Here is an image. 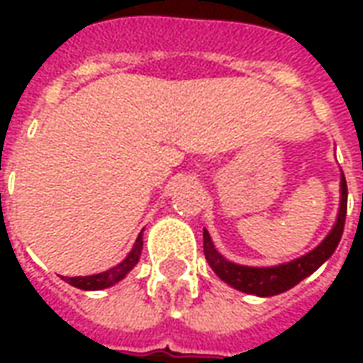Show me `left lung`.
<instances>
[{
  "instance_id": "8db88e82",
  "label": "left lung",
  "mask_w": 363,
  "mask_h": 363,
  "mask_svg": "<svg viewBox=\"0 0 363 363\" xmlns=\"http://www.w3.org/2000/svg\"><path fill=\"white\" fill-rule=\"evenodd\" d=\"M346 204H348V186H346V179L342 174L340 177V208H338L335 228L330 229V233L323 239L319 247H315L311 252H307V255L291 260V262L264 268L235 264L231 260L223 259L220 252L216 251L210 233L204 229L206 260L212 267L213 272L218 274L225 284H229L231 288L259 297L278 296L281 291H288L289 288H294L309 274L315 272L325 260L330 259V255L336 251V247L340 243V237H342L344 221H346Z\"/></svg>"
}]
</instances>
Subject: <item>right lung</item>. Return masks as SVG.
Here are the masks:
<instances>
[{
    "instance_id": "1",
    "label": "right lung",
    "mask_w": 363,
    "mask_h": 363,
    "mask_svg": "<svg viewBox=\"0 0 363 363\" xmlns=\"http://www.w3.org/2000/svg\"><path fill=\"white\" fill-rule=\"evenodd\" d=\"M142 249H143V239H142V233L138 235L135 239L134 247H132V251L128 255L126 259L122 260L120 264H116L114 268L111 270H106V272H101V274H93V276H75V278H64L67 284H72L74 288H79V289H104V288H111L112 284H116L120 281L124 276H126L132 268L138 264V260H140V255H142Z\"/></svg>"
}]
</instances>
